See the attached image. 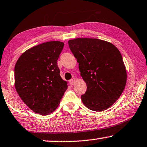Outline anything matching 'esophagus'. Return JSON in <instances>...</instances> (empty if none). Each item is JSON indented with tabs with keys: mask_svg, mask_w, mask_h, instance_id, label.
<instances>
[{
	"mask_svg": "<svg viewBox=\"0 0 147 147\" xmlns=\"http://www.w3.org/2000/svg\"><path fill=\"white\" fill-rule=\"evenodd\" d=\"M69 82H70V85H74L75 84V82H76V79H75V78L71 79V80H70V81H69Z\"/></svg>",
	"mask_w": 147,
	"mask_h": 147,
	"instance_id": "esophagus-1",
	"label": "esophagus"
}]
</instances>
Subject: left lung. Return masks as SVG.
<instances>
[{"instance_id":"left-lung-1","label":"left lung","mask_w":147,"mask_h":147,"mask_svg":"<svg viewBox=\"0 0 147 147\" xmlns=\"http://www.w3.org/2000/svg\"><path fill=\"white\" fill-rule=\"evenodd\" d=\"M68 45L87 85L81 95L83 104L94 111L108 109L120 97L127 82L119 50L112 43L95 38H76L69 40Z\"/></svg>"}]
</instances>
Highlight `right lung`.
Listing matches in <instances>:
<instances>
[{
	"instance_id": "add662e5",
	"label": "right lung",
	"mask_w": 147,
	"mask_h": 147,
	"mask_svg": "<svg viewBox=\"0 0 147 147\" xmlns=\"http://www.w3.org/2000/svg\"><path fill=\"white\" fill-rule=\"evenodd\" d=\"M63 47L64 43L58 41L40 44L24 52L16 63V90L36 113H52L67 89V82L61 77L57 65Z\"/></svg>"
}]
</instances>
